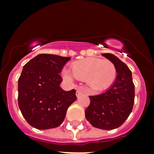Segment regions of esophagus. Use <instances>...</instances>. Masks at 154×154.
<instances>
[{
	"mask_svg": "<svg viewBox=\"0 0 154 154\" xmlns=\"http://www.w3.org/2000/svg\"><path fill=\"white\" fill-rule=\"evenodd\" d=\"M76 95H77V97H81L83 95V92H82L81 89H78V90L77 91V94H76Z\"/></svg>",
	"mask_w": 154,
	"mask_h": 154,
	"instance_id": "obj_1",
	"label": "esophagus"
}]
</instances>
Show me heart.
<instances>
[{
  "label": "heart",
  "instance_id": "1",
  "mask_svg": "<svg viewBox=\"0 0 154 154\" xmlns=\"http://www.w3.org/2000/svg\"><path fill=\"white\" fill-rule=\"evenodd\" d=\"M72 72L69 69L63 71V76L69 82H73L75 77L85 81L92 91H104L109 88L117 77V69L109 60L88 57L75 61L72 65Z\"/></svg>",
  "mask_w": 154,
  "mask_h": 154
}]
</instances>
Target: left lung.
Returning a JSON list of instances; mask_svg holds the SVG:
<instances>
[{"instance_id": "obj_1", "label": "left lung", "mask_w": 154, "mask_h": 154, "mask_svg": "<svg viewBox=\"0 0 154 154\" xmlns=\"http://www.w3.org/2000/svg\"><path fill=\"white\" fill-rule=\"evenodd\" d=\"M102 56L111 60L117 69L113 84L102 94L89 96L90 105L85 117L95 128L112 130L122 125L131 113L134 103V85L129 67L111 53Z\"/></svg>"}]
</instances>
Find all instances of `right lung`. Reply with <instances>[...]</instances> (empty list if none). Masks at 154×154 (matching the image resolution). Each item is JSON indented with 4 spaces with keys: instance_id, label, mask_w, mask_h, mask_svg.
I'll use <instances>...</instances> for the list:
<instances>
[{
    "instance_id": "1",
    "label": "right lung",
    "mask_w": 154,
    "mask_h": 154,
    "mask_svg": "<svg viewBox=\"0 0 154 154\" xmlns=\"http://www.w3.org/2000/svg\"><path fill=\"white\" fill-rule=\"evenodd\" d=\"M70 57L39 54L23 67L18 79V105L23 117L38 129L59 126L68 108L77 100L76 90L65 91L60 87L59 73Z\"/></svg>"
}]
</instances>
